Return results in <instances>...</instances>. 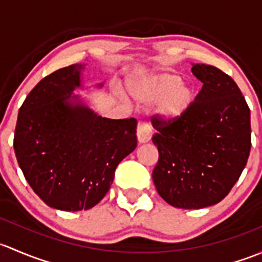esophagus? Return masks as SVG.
<instances>
[{"instance_id": "esophagus-1", "label": "esophagus", "mask_w": 262, "mask_h": 262, "mask_svg": "<svg viewBox=\"0 0 262 262\" xmlns=\"http://www.w3.org/2000/svg\"><path fill=\"white\" fill-rule=\"evenodd\" d=\"M152 137V128L149 123H140L137 126V140L140 144H146Z\"/></svg>"}]
</instances>
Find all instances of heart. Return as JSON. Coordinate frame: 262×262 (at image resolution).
Returning a JSON list of instances; mask_svg holds the SVG:
<instances>
[{
	"label": "heart",
	"mask_w": 262,
	"mask_h": 262,
	"mask_svg": "<svg viewBox=\"0 0 262 262\" xmlns=\"http://www.w3.org/2000/svg\"><path fill=\"white\" fill-rule=\"evenodd\" d=\"M128 88L137 102L152 103L154 115L165 121L179 120L194 103L193 88L177 73L160 72L137 78L130 82Z\"/></svg>",
	"instance_id": "heart-1"
}]
</instances>
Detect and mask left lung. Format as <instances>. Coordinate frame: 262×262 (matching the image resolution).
Wrapping results in <instances>:
<instances>
[{
	"mask_svg": "<svg viewBox=\"0 0 262 262\" xmlns=\"http://www.w3.org/2000/svg\"><path fill=\"white\" fill-rule=\"evenodd\" d=\"M191 73L203 87L188 113L152 120L159 151L152 180L170 206L201 209L222 201L238 180L251 149V122L230 75L207 64H193Z\"/></svg>",
	"mask_w": 262,
	"mask_h": 262,
	"instance_id": "8db88e82",
	"label": "left lung"
}]
</instances>
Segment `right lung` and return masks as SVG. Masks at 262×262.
I'll return each mask as SVG.
<instances>
[{
    "mask_svg": "<svg viewBox=\"0 0 262 262\" xmlns=\"http://www.w3.org/2000/svg\"><path fill=\"white\" fill-rule=\"evenodd\" d=\"M84 68L73 64L40 80L18 111L13 137L32 190L60 211H85L99 203L117 165L137 145L135 118L102 117L74 94L84 88Z\"/></svg>",
    "mask_w": 262,
    "mask_h": 262,
    "instance_id": "right-lung-1",
    "label": "right lung"
}]
</instances>
